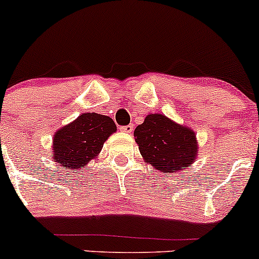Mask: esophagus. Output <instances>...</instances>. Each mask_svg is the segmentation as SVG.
<instances>
[{
  "label": "esophagus",
  "mask_w": 259,
  "mask_h": 259,
  "mask_svg": "<svg viewBox=\"0 0 259 259\" xmlns=\"http://www.w3.org/2000/svg\"><path fill=\"white\" fill-rule=\"evenodd\" d=\"M133 129H134V125H133V124L125 125V126L120 127V130H121V132H124V133H132Z\"/></svg>",
  "instance_id": "obj_1"
}]
</instances>
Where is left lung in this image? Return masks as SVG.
Listing matches in <instances>:
<instances>
[{
  "instance_id": "left-lung-1",
  "label": "left lung",
  "mask_w": 259,
  "mask_h": 259,
  "mask_svg": "<svg viewBox=\"0 0 259 259\" xmlns=\"http://www.w3.org/2000/svg\"><path fill=\"white\" fill-rule=\"evenodd\" d=\"M146 163L161 173H178L192 165L198 153L195 133L163 114H149L134 132Z\"/></svg>"
}]
</instances>
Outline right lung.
Listing matches in <instances>:
<instances>
[{
	"mask_svg": "<svg viewBox=\"0 0 259 259\" xmlns=\"http://www.w3.org/2000/svg\"><path fill=\"white\" fill-rule=\"evenodd\" d=\"M115 132L116 125L111 117L96 113L81 114L55 133L52 159L70 170L80 169L98 158L104 143Z\"/></svg>",
	"mask_w": 259,
	"mask_h": 259,
	"instance_id": "right-lung-1",
	"label": "right lung"
}]
</instances>
